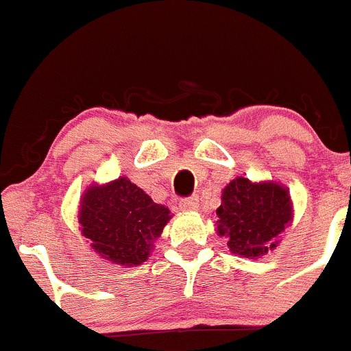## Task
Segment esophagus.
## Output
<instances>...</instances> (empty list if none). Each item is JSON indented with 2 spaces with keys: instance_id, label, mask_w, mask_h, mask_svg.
<instances>
[{
  "instance_id": "1",
  "label": "esophagus",
  "mask_w": 351,
  "mask_h": 351,
  "mask_svg": "<svg viewBox=\"0 0 351 351\" xmlns=\"http://www.w3.org/2000/svg\"><path fill=\"white\" fill-rule=\"evenodd\" d=\"M179 208H180V210H182V211H196L197 208H199V199H197L196 196L186 197V199L180 201Z\"/></svg>"
}]
</instances>
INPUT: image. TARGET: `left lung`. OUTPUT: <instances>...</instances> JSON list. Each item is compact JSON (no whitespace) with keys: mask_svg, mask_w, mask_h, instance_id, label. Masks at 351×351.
Masks as SVG:
<instances>
[{"mask_svg":"<svg viewBox=\"0 0 351 351\" xmlns=\"http://www.w3.org/2000/svg\"><path fill=\"white\" fill-rule=\"evenodd\" d=\"M217 234L227 239L232 254L259 259L276 249L278 237L293 221L290 189L276 180L232 179L221 191Z\"/></svg>","mask_w":351,"mask_h":351,"instance_id":"left-lung-1","label":"left lung"}]
</instances>
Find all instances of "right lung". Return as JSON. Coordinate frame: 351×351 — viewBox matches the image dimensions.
I'll return each instance as SVG.
<instances>
[{
  "mask_svg": "<svg viewBox=\"0 0 351 351\" xmlns=\"http://www.w3.org/2000/svg\"><path fill=\"white\" fill-rule=\"evenodd\" d=\"M172 218L128 177L93 182L83 191L78 206L80 230L90 247L114 265L140 266L150 258L154 242Z\"/></svg>",
  "mask_w": 351,
  "mask_h": 351,
  "instance_id": "obj_1",
  "label": "right lung"
}]
</instances>
